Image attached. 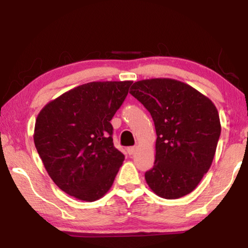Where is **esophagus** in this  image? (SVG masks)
<instances>
[{
  "label": "esophagus",
  "instance_id": "esophagus-1",
  "mask_svg": "<svg viewBox=\"0 0 248 248\" xmlns=\"http://www.w3.org/2000/svg\"><path fill=\"white\" fill-rule=\"evenodd\" d=\"M126 150H127V154L130 155H134L135 151H137V147H128Z\"/></svg>",
  "mask_w": 248,
  "mask_h": 248
}]
</instances>
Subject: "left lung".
Segmentation results:
<instances>
[{
    "mask_svg": "<svg viewBox=\"0 0 248 248\" xmlns=\"http://www.w3.org/2000/svg\"><path fill=\"white\" fill-rule=\"evenodd\" d=\"M155 122V160L145 172L149 187L174 200L194 191L215 157L221 132L215 104L178 80L158 78L134 82L130 91Z\"/></svg>",
    "mask_w": 248,
    "mask_h": 248,
    "instance_id": "8db88e82",
    "label": "left lung"
}]
</instances>
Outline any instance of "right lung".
<instances>
[{"label":"right lung","mask_w":248,"mask_h":248,"mask_svg":"<svg viewBox=\"0 0 248 248\" xmlns=\"http://www.w3.org/2000/svg\"><path fill=\"white\" fill-rule=\"evenodd\" d=\"M131 84H81L39 111L33 142L49 177L66 194L93 202L109 191L124 161V155L114 147L110 121Z\"/></svg>","instance_id":"add662e5"}]
</instances>
